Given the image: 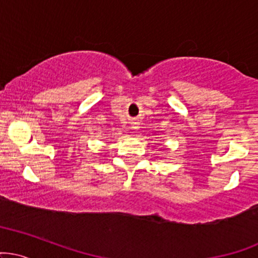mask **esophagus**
Returning a JSON list of instances; mask_svg holds the SVG:
<instances>
[{
  "mask_svg": "<svg viewBox=\"0 0 258 258\" xmlns=\"http://www.w3.org/2000/svg\"><path fill=\"white\" fill-rule=\"evenodd\" d=\"M131 124H132V128H135V130L138 128V122H136V121H134Z\"/></svg>",
  "mask_w": 258,
  "mask_h": 258,
  "instance_id": "1",
  "label": "esophagus"
}]
</instances>
